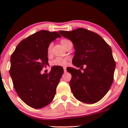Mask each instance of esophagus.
Listing matches in <instances>:
<instances>
[{
	"label": "esophagus",
	"instance_id": "esophagus-1",
	"mask_svg": "<svg viewBox=\"0 0 128 128\" xmlns=\"http://www.w3.org/2000/svg\"><path fill=\"white\" fill-rule=\"evenodd\" d=\"M64 73H66V72H67V69H66V67H64Z\"/></svg>",
	"mask_w": 128,
	"mask_h": 128
}]
</instances>
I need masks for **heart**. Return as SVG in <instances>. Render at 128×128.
Segmentation results:
<instances>
[{
	"label": "heart",
	"mask_w": 128,
	"mask_h": 128,
	"mask_svg": "<svg viewBox=\"0 0 128 128\" xmlns=\"http://www.w3.org/2000/svg\"><path fill=\"white\" fill-rule=\"evenodd\" d=\"M60 44L62 46L66 48V46H68V44L70 42V41L69 40L67 39H62L60 41ZM51 50V44L49 45L48 48V52L50 53ZM68 64V59L67 58H57L54 59L51 62V65L52 66H66Z\"/></svg>",
	"instance_id": "obj_1"
}]
</instances>
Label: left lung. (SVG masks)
<instances>
[{
  "instance_id": "1",
  "label": "left lung",
  "mask_w": 128,
  "mask_h": 128,
  "mask_svg": "<svg viewBox=\"0 0 128 128\" xmlns=\"http://www.w3.org/2000/svg\"><path fill=\"white\" fill-rule=\"evenodd\" d=\"M74 46L72 63L84 71L70 68V87L74 96L82 102L95 104L106 94L112 86L116 63L110 46L96 33L85 28L70 32L59 31Z\"/></svg>"
}]
</instances>
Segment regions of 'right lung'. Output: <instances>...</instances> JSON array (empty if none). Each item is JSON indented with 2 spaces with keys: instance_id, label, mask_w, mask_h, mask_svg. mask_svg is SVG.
<instances>
[{
  "instance_id": "1",
  "label": "right lung",
  "mask_w": 128,
  "mask_h": 128,
  "mask_svg": "<svg viewBox=\"0 0 128 128\" xmlns=\"http://www.w3.org/2000/svg\"><path fill=\"white\" fill-rule=\"evenodd\" d=\"M61 36L58 32L41 30L23 40L10 58V75L19 97L30 107L41 108L53 100L64 70L53 66L49 74H41L48 64V48Z\"/></svg>"
}]
</instances>
